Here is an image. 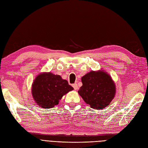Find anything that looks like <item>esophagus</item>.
<instances>
[{"mask_svg":"<svg viewBox=\"0 0 148 148\" xmlns=\"http://www.w3.org/2000/svg\"><path fill=\"white\" fill-rule=\"evenodd\" d=\"M72 86H73V88H74V89H75V90H78V84H76V83H75V84H73L72 85Z\"/></svg>","mask_w":148,"mask_h":148,"instance_id":"34e87169","label":"esophagus"}]
</instances>
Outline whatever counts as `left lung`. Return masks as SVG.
Returning a JSON list of instances; mask_svg holds the SVG:
<instances>
[{"label": "left lung", "mask_w": 148, "mask_h": 148, "mask_svg": "<svg viewBox=\"0 0 148 148\" xmlns=\"http://www.w3.org/2000/svg\"><path fill=\"white\" fill-rule=\"evenodd\" d=\"M83 86L78 94L95 110L102 109L110 105L116 93L115 84L111 76L103 71L92 72L81 78Z\"/></svg>", "instance_id": "1"}]
</instances>
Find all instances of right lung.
I'll use <instances>...</instances> for the list:
<instances>
[{"label":"right lung","mask_w":148,"mask_h":148,"mask_svg":"<svg viewBox=\"0 0 148 148\" xmlns=\"http://www.w3.org/2000/svg\"><path fill=\"white\" fill-rule=\"evenodd\" d=\"M73 89L67 80L49 72L37 76L32 84V94L38 105L51 108L58 105L62 97Z\"/></svg>","instance_id":"1"}]
</instances>
